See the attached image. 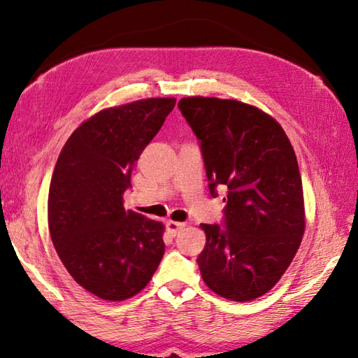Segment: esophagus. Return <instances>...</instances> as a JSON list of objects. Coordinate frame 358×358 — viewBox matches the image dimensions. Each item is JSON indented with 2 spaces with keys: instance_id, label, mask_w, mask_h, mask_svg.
<instances>
[{
  "instance_id": "obj_1",
  "label": "esophagus",
  "mask_w": 358,
  "mask_h": 358,
  "mask_svg": "<svg viewBox=\"0 0 358 358\" xmlns=\"http://www.w3.org/2000/svg\"><path fill=\"white\" fill-rule=\"evenodd\" d=\"M166 227L171 235H177L181 229L185 227V222H177V221H167Z\"/></svg>"
}]
</instances>
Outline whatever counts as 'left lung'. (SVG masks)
<instances>
[{"instance_id":"left-lung-1","label":"left lung","mask_w":358,"mask_h":358,"mask_svg":"<svg viewBox=\"0 0 358 358\" xmlns=\"http://www.w3.org/2000/svg\"><path fill=\"white\" fill-rule=\"evenodd\" d=\"M178 108L199 138L211 196L227 189L221 226H201V275L224 299H259L281 280L305 232L295 151L273 117L245 102L192 96Z\"/></svg>"}]
</instances>
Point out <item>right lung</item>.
Returning a JSON list of instances; mask_svg holds the SVG:
<instances>
[{"label": "right lung", "mask_w": 358, "mask_h": 358, "mask_svg": "<svg viewBox=\"0 0 358 358\" xmlns=\"http://www.w3.org/2000/svg\"><path fill=\"white\" fill-rule=\"evenodd\" d=\"M175 102L150 98L101 110L59 153L48 189V230L69 275L102 300L141 292L164 256V226L124 210L123 194Z\"/></svg>", "instance_id": "add662e5"}]
</instances>
